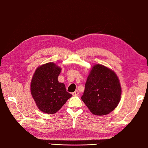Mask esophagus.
Masks as SVG:
<instances>
[{
  "mask_svg": "<svg viewBox=\"0 0 148 148\" xmlns=\"http://www.w3.org/2000/svg\"><path fill=\"white\" fill-rule=\"evenodd\" d=\"M79 91L78 90H76L75 91H74V92H73V93H72V95H73V96H77V95H79Z\"/></svg>",
  "mask_w": 148,
  "mask_h": 148,
  "instance_id": "obj_1",
  "label": "esophagus"
}]
</instances>
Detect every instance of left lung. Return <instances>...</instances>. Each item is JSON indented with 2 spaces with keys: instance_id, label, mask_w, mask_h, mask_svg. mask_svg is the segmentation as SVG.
Listing matches in <instances>:
<instances>
[{
  "instance_id": "8db88e82",
  "label": "left lung",
  "mask_w": 148,
  "mask_h": 148,
  "mask_svg": "<svg viewBox=\"0 0 148 148\" xmlns=\"http://www.w3.org/2000/svg\"><path fill=\"white\" fill-rule=\"evenodd\" d=\"M121 87L116 75L100 64L91 69L81 99L91 112L104 115L111 112L121 100Z\"/></svg>"
}]
</instances>
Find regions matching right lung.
I'll use <instances>...</instances> for the list:
<instances>
[{"label":"right lung","mask_w":148,"mask_h":148,"mask_svg":"<svg viewBox=\"0 0 148 148\" xmlns=\"http://www.w3.org/2000/svg\"><path fill=\"white\" fill-rule=\"evenodd\" d=\"M60 71L54 63H47L38 68L32 78L31 93L38 109L45 113H57L72 96L58 81Z\"/></svg>","instance_id":"1"}]
</instances>
